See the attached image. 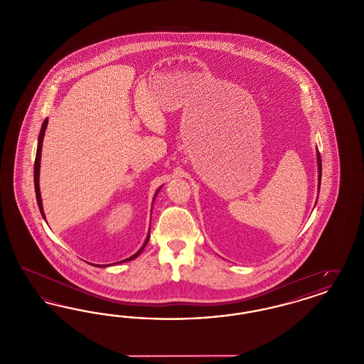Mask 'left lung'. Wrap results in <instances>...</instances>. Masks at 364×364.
Wrapping results in <instances>:
<instances>
[{
	"instance_id": "left-lung-1",
	"label": "left lung",
	"mask_w": 364,
	"mask_h": 364,
	"mask_svg": "<svg viewBox=\"0 0 364 364\" xmlns=\"http://www.w3.org/2000/svg\"><path fill=\"white\" fill-rule=\"evenodd\" d=\"M318 166H319V183H321V177H322V162H321V154L318 153Z\"/></svg>"
}]
</instances>
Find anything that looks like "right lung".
I'll return each instance as SVG.
<instances>
[{
  "label": "right lung",
  "instance_id": "obj_1",
  "mask_svg": "<svg viewBox=\"0 0 364 364\" xmlns=\"http://www.w3.org/2000/svg\"><path fill=\"white\" fill-rule=\"evenodd\" d=\"M46 127H48V120H45V122H43V124H42V128H41V134H39V138H38V149H36V156H35L34 162L35 193H36V202H38V208H39V210H41V214L43 215V218H45V214H43V208H42V199H41V191H39V166H41V151H42V140H43V136H45V131H46ZM158 191H156V193H158ZM149 239H150V235L147 236L146 242H144V244L141 245V248L139 250L138 252H136L135 255L129 257L128 259L122 260V262H127V260L135 259V258H136L138 255H140V254H141V251L144 250L146 244L149 242ZM113 264H114V263H113Z\"/></svg>",
  "mask_w": 364,
  "mask_h": 364
}]
</instances>
